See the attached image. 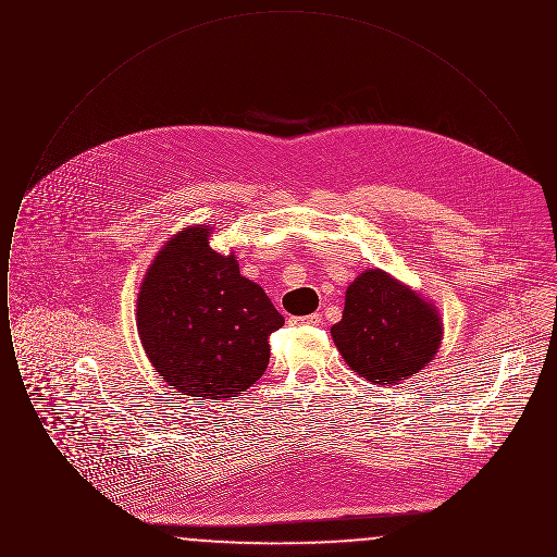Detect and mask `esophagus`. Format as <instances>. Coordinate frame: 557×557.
Here are the masks:
<instances>
[{
    "mask_svg": "<svg viewBox=\"0 0 557 557\" xmlns=\"http://www.w3.org/2000/svg\"><path fill=\"white\" fill-rule=\"evenodd\" d=\"M294 325H319L321 323V315L319 313H311V315H305V318H292Z\"/></svg>",
    "mask_w": 557,
    "mask_h": 557,
    "instance_id": "34e87169",
    "label": "esophagus"
}]
</instances>
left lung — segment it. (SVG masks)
<instances>
[{"mask_svg":"<svg viewBox=\"0 0 557 557\" xmlns=\"http://www.w3.org/2000/svg\"><path fill=\"white\" fill-rule=\"evenodd\" d=\"M346 366L371 384H398L424 370L443 341V319L411 286L366 269L346 288L343 319L332 325Z\"/></svg>","mask_w":557,"mask_h":557,"instance_id":"8db88e82","label":"left lung"}]
</instances>
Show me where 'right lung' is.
<instances>
[{
	"instance_id": "obj_1",
	"label": "right lung",
	"mask_w": 557,
	"mask_h": 557,
	"mask_svg": "<svg viewBox=\"0 0 557 557\" xmlns=\"http://www.w3.org/2000/svg\"><path fill=\"white\" fill-rule=\"evenodd\" d=\"M211 225L162 244L137 292V334L162 380L187 397L230 400L269 366V334L284 325L265 290L239 275L236 255L212 250Z\"/></svg>"
}]
</instances>
